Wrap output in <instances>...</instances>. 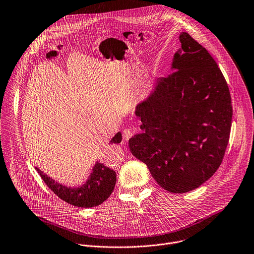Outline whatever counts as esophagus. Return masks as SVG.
Listing matches in <instances>:
<instances>
[{
  "label": "esophagus",
  "mask_w": 254,
  "mask_h": 254,
  "mask_svg": "<svg viewBox=\"0 0 254 254\" xmlns=\"http://www.w3.org/2000/svg\"><path fill=\"white\" fill-rule=\"evenodd\" d=\"M132 134H133V132L131 129H124V131H123V137L125 140H128L132 136Z\"/></svg>",
  "instance_id": "34e87169"
}]
</instances>
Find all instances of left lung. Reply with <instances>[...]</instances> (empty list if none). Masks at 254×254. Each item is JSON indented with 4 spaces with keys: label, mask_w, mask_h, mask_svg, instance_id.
Masks as SVG:
<instances>
[{
    "label": "left lung",
    "mask_w": 254,
    "mask_h": 254,
    "mask_svg": "<svg viewBox=\"0 0 254 254\" xmlns=\"http://www.w3.org/2000/svg\"><path fill=\"white\" fill-rule=\"evenodd\" d=\"M167 77L158 78L137 104L142 133L128 140L130 152L171 193L192 191L220 167L229 143L233 108L217 62L189 33L181 32Z\"/></svg>",
    "instance_id": "obj_1"
}]
</instances>
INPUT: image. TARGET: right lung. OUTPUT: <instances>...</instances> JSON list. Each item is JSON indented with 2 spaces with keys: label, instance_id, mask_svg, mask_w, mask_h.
Returning a JSON list of instances; mask_svg holds the SVG:
<instances>
[{
  "label": "right lung",
  "instance_id": "add662e5",
  "mask_svg": "<svg viewBox=\"0 0 254 254\" xmlns=\"http://www.w3.org/2000/svg\"><path fill=\"white\" fill-rule=\"evenodd\" d=\"M121 141L122 133L118 132L111 139L110 144L120 143ZM35 169L47 187L58 198L70 205L81 208H93L101 205L111 196L117 182L116 172L100 162L95 164L86 183L77 188L66 187L59 184L37 167H35Z\"/></svg>",
  "mask_w": 254,
  "mask_h": 254
}]
</instances>
